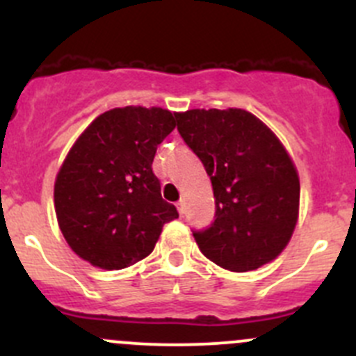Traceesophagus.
<instances>
[{"label": "esophagus", "mask_w": 356, "mask_h": 356, "mask_svg": "<svg viewBox=\"0 0 356 356\" xmlns=\"http://www.w3.org/2000/svg\"><path fill=\"white\" fill-rule=\"evenodd\" d=\"M177 210H179V213H181V216L186 212V205H184V202H182V200H181V202H177Z\"/></svg>", "instance_id": "esophagus-1"}]
</instances>
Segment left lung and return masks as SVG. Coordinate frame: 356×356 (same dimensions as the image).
Returning a JSON list of instances; mask_svg holds the SVG:
<instances>
[{
  "instance_id": "1",
  "label": "left lung",
  "mask_w": 356,
  "mask_h": 356,
  "mask_svg": "<svg viewBox=\"0 0 356 356\" xmlns=\"http://www.w3.org/2000/svg\"><path fill=\"white\" fill-rule=\"evenodd\" d=\"M175 118L216 198L213 222L193 231L202 254L236 273L273 261L294 233L301 193L284 144L243 109H191Z\"/></svg>"
}]
</instances>
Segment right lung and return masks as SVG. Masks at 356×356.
Returning a JSON list of instances; mask_svg holds the SVG:
<instances>
[{
    "label": "right lung",
    "instance_id": "obj_1",
    "mask_svg": "<svg viewBox=\"0 0 356 356\" xmlns=\"http://www.w3.org/2000/svg\"><path fill=\"white\" fill-rule=\"evenodd\" d=\"M161 108L127 106L88 125L65 156L54 200L69 247L102 270H123L153 252L165 222L177 219L153 174L158 144L175 129Z\"/></svg>",
    "mask_w": 356,
    "mask_h": 356
}]
</instances>
